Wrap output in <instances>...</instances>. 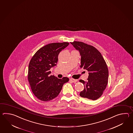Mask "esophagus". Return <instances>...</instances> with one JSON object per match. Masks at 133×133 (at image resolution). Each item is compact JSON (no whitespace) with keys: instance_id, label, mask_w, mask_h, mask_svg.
I'll return each mask as SVG.
<instances>
[{"instance_id":"34e87169","label":"esophagus","mask_w":133,"mask_h":133,"mask_svg":"<svg viewBox=\"0 0 133 133\" xmlns=\"http://www.w3.org/2000/svg\"><path fill=\"white\" fill-rule=\"evenodd\" d=\"M70 80L71 82H73V83H75V82H76L77 81V80L76 79H73V78H70Z\"/></svg>"}]
</instances>
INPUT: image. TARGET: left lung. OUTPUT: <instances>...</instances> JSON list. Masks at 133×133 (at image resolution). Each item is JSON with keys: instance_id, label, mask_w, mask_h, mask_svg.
Listing matches in <instances>:
<instances>
[{"instance_id": "1", "label": "left lung", "mask_w": 133, "mask_h": 133, "mask_svg": "<svg viewBox=\"0 0 133 133\" xmlns=\"http://www.w3.org/2000/svg\"><path fill=\"white\" fill-rule=\"evenodd\" d=\"M71 44L80 53V68L87 70L89 74L87 81L79 80L85 87L80 96L96 100L102 96L108 84V70L105 61L100 52L93 46L79 41H74Z\"/></svg>"}]
</instances>
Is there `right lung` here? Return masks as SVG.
Segmentation results:
<instances>
[{
    "instance_id": "right-lung-1",
    "label": "right lung",
    "mask_w": 133,
    "mask_h": 133,
    "mask_svg": "<svg viewBox=\"0 0 133 133\" xmlns=\"http://www.w3.org/2000/svg\"><path fill=\"white\" fill-rule=\"evenodd\" d=\"M68 42L53 43L40 48L32 57L28 65V80L34 95L43 101L56 97L63 85L69 81L50 75V68L57 65L60 52L68 46Z\"/></svg>"
}]
</instances>
